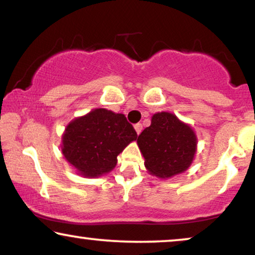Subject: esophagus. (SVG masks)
<instances>
[{
	"mask_svg": "<svg viewBox=\"0 0 255 255\" xmlns=\"http://www.w3.org/2000/svg\"><path fill=\"white\" fill-rule=\"evenodd\" d=\"M134 130H135V132H137V134H140V132L142 131V125L140 123L135 124L134 125Z\"/></svg>",
	"mask_w": 255,
	"mask_h": 255,
	"instance_id": "34e87169",
	"label": "esophagus"
}]
</instances>
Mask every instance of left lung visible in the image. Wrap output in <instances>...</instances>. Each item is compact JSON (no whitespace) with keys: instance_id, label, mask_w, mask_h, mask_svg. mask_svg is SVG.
I'll list each match as a JSON object with an SVG mask.
<instances>
[{"instance_id":"obj_1","label":"left lung","mask_w":255,"mask_h":255,"mask_svg":"<svg viewBox=\"0 0 255 255\" xmlns=\"http://www.w3.org/2000/svg\"><path fill=\"white\" fill-rule=\"evenodd\" d=\"M147 172L159 179H169L189 168L197 149V137L189 124L174 114L156 113L151 125L137 139Z\"/></svg>"}]
</instances>
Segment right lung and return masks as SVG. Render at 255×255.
<instances>
[{"mask_svg": "<svg viewBox=\"0 0 255 255\" xmlns=\"http://www.w3.org/2000/svg\"><path fill=\"white\" fill-rule=\"evenodd\" d=\"M137 139L123 114L97 108L69 122L62 134L61 152L83 177H100L117 165V156Z\"/></svg>", "mask_w": 255, "mask_h": 255, "instance_id": "1", "label": "right lung"}]
</instances>
